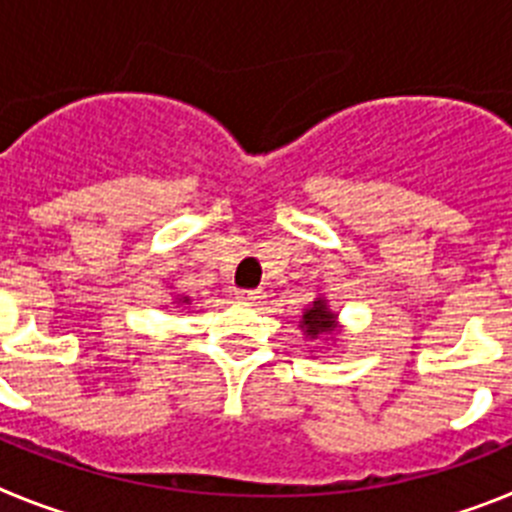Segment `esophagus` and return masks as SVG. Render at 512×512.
I'll use <instances>...</instances> for the list:
<instances>
[{
	"label": "esophagus",
	"mask_w": 512,
	"mask_h": 512,
	"mask_svg": "<svg viewBox=\"0 0 512 512\" xmlns=\"http://www.w3.org/2000/svg\"><path fill=\"white\" fill-rule=\"evenodd\" d=\"M259 297H261L259 289H241V292H238V300L241 302H256Z\"/></svg>",
	"instance_id": "1"
}]
</instances>
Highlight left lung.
<instances>
[{
	"mask_svg": "<svg viewBox=\"0 0 512 512\" xmlns=\"http://www.w3.org/2000/svg\"><path fill=\"white\" fill-rule=\"evenodd\" d=\"M300 328H302V333L310 338V341H312V338L328 336V333H333V330L338 328L336 315L330 312L328 302H325L323 297H318V300L312 302V305L307 307L305 312H302Z\"/></svg>",
	"mask_w": 512,
	"mask_h": 512,
	"instance_id": "obj_1",
	"label": "left lung"
}]
</instances>
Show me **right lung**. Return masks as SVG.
<instances>
[{"instance_id":"1","label":"right lung","mask_w":512,"mask_h":512,"mask_svg":"<svg viewBox=\"0 0 512 512\" xmlns=\"http://www.w3.org/2000/svg\"><path fill=\"white\" fill-rule=\"evenodd\" d=\"M179 300H182V302H189V297H179Z\"/></svg>"}]
</instances>
